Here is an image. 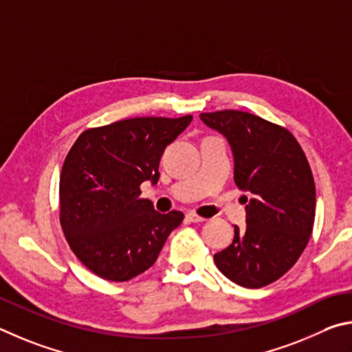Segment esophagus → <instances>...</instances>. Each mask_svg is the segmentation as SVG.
Listing matches in <instances>:
<instances>
[{
    "label": "esophagus",
    "mask_w": 352,
    "mask_h": 352,
    "mask_svg": "<svg viewBox=\"0 0 352 352\" xmlns=\"http://www.w3.org/2000/svg\"><path fill=\"white\" fill-rule=\"evenodd\" d=\"M186 219L188 221V223H204L206 221V218L198 217V214H195V213H187Z\"/></svg>",
    "instance_id": "1"
}]
</instances>
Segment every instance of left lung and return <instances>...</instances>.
I'll return each instance as SVG.
<instances>
[{
    "instance_id": "1",
    "label": "left lung",
    "mask_w": 352,
    "mask_h": 352,
    "mask_svg": "<svg viewBox=\"0 0 352 352\" xmlns=\"http://www.w3.org/2000/svg\"><path fill=\"white\" fill-rule=\"evenodd\" d=\"M233 154V179L244 192L245 230L214 255L227 278L249 289L285 275L303 254L316 218V184L303 150L287 129L244 111L202 113Z\"/></svg>"
}]
</instances>
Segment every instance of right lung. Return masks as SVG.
<instances>
[{
    "label": "right lung",
    "mask_w": 352,
    "mask_h": 352,
    "mask_svg": "<svg viewBox=\"0 0 352 352\" xmlns=\"http://www.w3.org/2000/svg\"><path fill=\"white\" fill-rule=\"evenodd\" d=\"M192 120L135 117L78 135L61 168L60 223L91 272L109 281L144 274L181 226V212H156L139 187L157 184L165 148Z\"/></svg>",
    "instance_id": "obj_1"
}]
</instances>
